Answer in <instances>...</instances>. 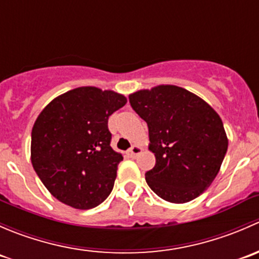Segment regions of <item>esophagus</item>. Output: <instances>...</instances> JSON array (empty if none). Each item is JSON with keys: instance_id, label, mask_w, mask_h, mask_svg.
I'll return each instance as SVG.
<instances>
[{"instance_id": "34e87169", "label": "esophagus", "mask_w": 259, "mask_h": 259, "mask_svg": "<svg viewBox=\"0 0 259 259\" xmlns=\"http://www.w3.org/2000/svg\"><path fill=\"white\" fill-rule=\"evenodd\" d=\"M141 151H142V148H141L140 146H137V145H133L132 147H131L130 150H128V155H130L131 157H132V158H135L136 156L138 155V153H141Z\"/></svg>"}]
</instances>
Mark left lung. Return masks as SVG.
<instances>
[{"label":"left lung","instance_id":"left-lung-1","mask_svg":"<svg viewBox=\"0 0 259 259\" xmlns=\"http://www.w3.org/2000/svg\"><path fill=\"white\" fill-rule=\"evenodd\" d=\"M146 121L156 163L145 174L151 190L170 203L194 200L210 186L228 150L218 113L206 102L176 85H158L128 97Z\"/></svg>","mask_w":259,"mask_h":259}]
</instances>
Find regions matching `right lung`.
Instances as JSON below:
<instances>
[{"label": "right lung", "mask_w": 259, "mask_h": 259, "mask_svg": "<svg viewBox=\"0 0 259 259\" xmlns=\"http://www.w3.org/2000/svg\"><path fill=\"white\" fill-rule=\"evenodd\" d=\"M126 97L80 87L58 97L31 132V162L54 198L75 209L103 203L113 189L121 153L111 147L108 118Z\"/></svg>", "instance_id": "add662e5"}]
</instances>
